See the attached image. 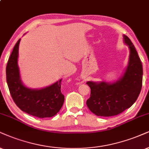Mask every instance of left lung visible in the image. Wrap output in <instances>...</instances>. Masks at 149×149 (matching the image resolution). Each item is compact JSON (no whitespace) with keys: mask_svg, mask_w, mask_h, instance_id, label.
Returning <instances> with one entry per match:
<instances>
[{"mask_svg":"<svg viewBox=\"0 0 149 149\" xmlns=\"http://www.w3.org/2000/svg\"><path fill=\"white\" fill-rule=\"evenodd\" d=\"M123 38L124 42L130 51L128 65L123 75L113 82H86L91 88V95L86 100V105L97 116L109 117L121 113L134 104L141 91L142 62L130 39L125 35Z\"/></svg>","mask_w":149,"mask_h":149,"instance_id":"8db88e82","label":"left lung"}]
</instances>
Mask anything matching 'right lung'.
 Listing matches in <instances>:
<instances>
[{
  "label": "right lung",
  "instance_id": "1",
  "mask_svg": "<svg viewBox=\"0 0 149 149\" xmlns=\"http://www.w3.org/2000/svg\"><path fill=\"white\" fill-rule=\"evenodd\" d=\"M20 39L15 45L6 67L7 83L15 104L31 116L44 118L54 116L63 107L65 96L61 91L62 79L46 87L31 88L22 83L18 65Z\"/></svg>",
  "mask_w": 149,
  "mask_h": 149
}]
</instances>
